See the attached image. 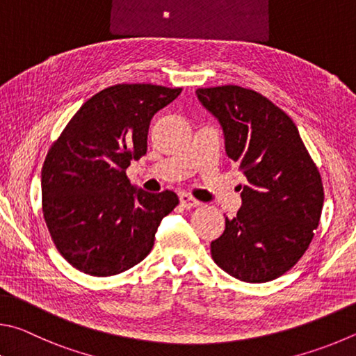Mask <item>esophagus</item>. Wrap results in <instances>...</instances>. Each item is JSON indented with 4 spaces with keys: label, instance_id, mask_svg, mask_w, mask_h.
Listing matches in <instances>:
<instances>
[{
    "label": "esophagus",
    "instance_id": "1",
    "mask_svg": "<svg viewBox=\"0 0 356 356\" xmlns=\"http://www.w3.org/2000/svg\"><path fill=\"white\" fill-rule=\"evenodd\" d=\"M179 203H181V207L186 208V209L200 207V204H202L200 202L195 200L194 197H191L189 194H186V192H183V194H179Z\"/></svg>",
    "mask_w": 356,
    "mask_h": 356
}]
</instances>
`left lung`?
Returning <instances> with one entry per match:
<instances>
[{
	"label": "left lung",
	"mask_w": 356,
	"mask_h": 356,
	"mask_svg": "<svg viewBox=\"0 0 356 356\" xmlns=\"http://www.w3.org/2000/svg\"><path fill=\"white\" fill-rule=\"evenodd\" d=\"M223 131L225 152L247 178L238 216L211 242L214 263L247 283L275 280L307 252L323 188L296 123L261 93L239 86L197 89Z\"/></svg>",
	"instance_id": "left-lung-1"
}]
</instances>
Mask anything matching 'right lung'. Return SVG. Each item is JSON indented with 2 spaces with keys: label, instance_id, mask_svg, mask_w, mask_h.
<instances>
[{
  "label": "right lung",
  "instance_id": "obj_1",
  "mask_svg": "<svg viewBox=\"0 0 356 356\" xmlns=\"http://www.w3.org/2000/svg\"><path fill=\"white\" fill-rule=\"evenodd\" d=\"M179 93L154 84L108 87L81 106L49 148L42 168L43 217L56 248L78 270L117 275L152 252L178 197L137 189L127 168L147 153L153 115Z\"/></svg>",
  "mask_w": 356,
  "mask_h": 356
}]
</instances>
